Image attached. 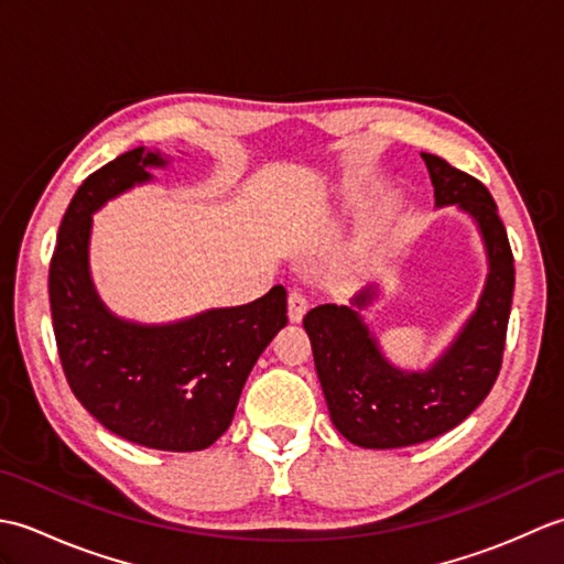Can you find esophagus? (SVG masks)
Wrapping results in <instances>:
<instances>
[{
  "instance_id": "obj_1",
  "label": "esophagus",
  "mask_w": 564,
  "mask_h": 564,
  "mask_svg": "<svg viewBox=\"0 0 564 564\" xmlns=\"http://www.w3.org/2000/svg\"><path fill=\"white\" fill-rule=\"evenodd\" d=\"M307 313V297L303 291H291L289 293V317L291 322H301Z\"/></svg>"
}]
</instances>
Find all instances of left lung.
<instances>
[{"label": "left lung", "instance_id": "8db88e82", "mask_svg": "<svg viewBox=\"0 0 564 564\" xmlns=\"http://www.w3.org/2000/svg\"><path fill=\"white\" fill-rule=\"evenodd\" d=\"M436 208L458 206L482 235L489 273L477 310L426 370L390 364L358 310L378 295L368 285L349 305H317L303 325L332 424L361 448H404L446 434L470 416L501 368L513 295V254L485 184L422 152Z\"/></svg>", "mask_w": 564, "mask_h": 564}]
</instances>
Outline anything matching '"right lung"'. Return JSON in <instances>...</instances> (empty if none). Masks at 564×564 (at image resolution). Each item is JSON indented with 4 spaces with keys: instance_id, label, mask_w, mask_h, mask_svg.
<instances>
[{
    "instance_id": "right-lung-1",
    "label": "right lung",
    "mask_w": 564,
    "mask_h": 564,
    "mask_svg": "<svg viewBox=\"0 0 564 564\" xmlns=\"http://www.w3.org/2000/svg\"><path fill=\"white\" fill-rule=\"evenodd\" d=\"M154 166H166L162 154L135 148L84 178L59 223L47 293L59 364L84 410L138 446L188 453L230 426L247 376L289 322L285 289L170 325L116 317L91 283V215L152 182Z\"/></svg>"
}]
</instances>
